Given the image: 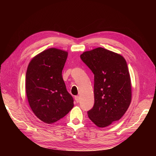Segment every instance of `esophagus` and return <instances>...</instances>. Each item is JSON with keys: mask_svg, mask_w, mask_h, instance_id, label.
Returning <instances> with one entry per match:
<instances>
[{"mask_svg": "<svg viewBox=\"0 0 156 156\" xmlns=\"http://www.w3.org/2000/svg\"><path fill=\"white\" fill-rule=\"evenodd\" d=\"M75 101H76L77 103H79V96H75Z\"/></svg>", "mask_w": 156, "mask_h": 156, "instance_id": "esophagus-1", "label": "esophagus"}]
</instances>
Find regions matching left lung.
Listing matches in <instances>:
<instances>
[{
	"label": "left lung",
	"mask_w": 156,
	"mask_h": 156,
	"mask_svg": "<svg viewBox=\"0 0 156 156\" xmlns=\"http://www.w3.org/2000/svg\"><path fill=\"white\" fill-rule=\"evenodd\" d=\"M80 56L94 74V105L88 116L98 127H107L123 116L131 101L126 61L120 54L102 48Z\"/></svg>",
	"instance_id": "1"
}]
</instances>
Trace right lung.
Wrapping results in <instances>:
<instances>
[{
    "instance_id": "add662e5",
    "label": "right lung",
    "mask_w": 156,
    "mask_h": 156,
    "mask_svg": "<svg viewBox=\"0 0 156 156\" xmlns=\"http://www.w3.org/2000/svg\"><path fill=\"white\" fill-rule=\"evenodd\" d=\"M68 53L49 48L36 55L28 66L26 94L34 114L46 124L62 119L73 107L62 72Z\"/></svg>"
}]
</instances>
